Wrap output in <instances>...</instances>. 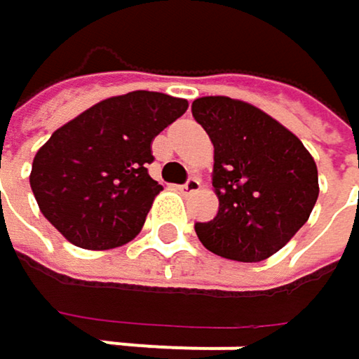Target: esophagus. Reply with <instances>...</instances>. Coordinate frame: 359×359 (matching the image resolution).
<instances>
[{
    "label": "esophagus",
    "mask_w": 359,
    "mask_h": 359,
    "mask_svg": "<svg viewBox=\"0 0 359 359\" xmlns=\"http://www.w3.org/2000/svg\"><path fill=\"white\" fill-rule=\"evenodd\" d=\"M201 189V180L197 179V177H191V179L187 180L184 184H180V191L184 193V195H191V193H197Z\"/></svg>",
    "instance_id": "esophagus-1"
}]
</instances>
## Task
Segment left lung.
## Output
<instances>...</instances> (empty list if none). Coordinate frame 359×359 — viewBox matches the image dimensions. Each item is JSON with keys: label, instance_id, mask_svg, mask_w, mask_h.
Instances as JSON below:
<instances>
[{"label": "left lung", "instance_id": "obj_1", "mask_svg": "<svg viewBox=\"0 0 359 359\" xmlns=\"http://www.w3.org/2000/svg\"><path fill=\"white\" fill-rule=\"evenodd\" d=\"M191 109L214 145L212 184L218 195V214L195 224L199 241L237 262L274 255L308 222L318 199L312 154L248 102L208 95Z\"/></svg>", "mask_w": 359, "mask_h": 359}]
</instances>
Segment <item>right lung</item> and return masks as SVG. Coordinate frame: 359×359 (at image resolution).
Returning <instances> with one entry per match:
<instances>
[{
    "mask_svg": "<svg viewBox=\"0 0 359 359\" xmlns=\"http://www.w3.org/2000/svg\"><path fill=\"white\" fill-rule=\"evenodd\" d=\"M187 108L180 97L133 91L60 126L33 160L31 189L41 214L83 250L133 241L162 191L147 172L151 143Z\"/></svg>",
    "mask_w": 359,
    "mask_h": 359,
    "instance_id": "obj_1",
    "label": "right lung"
}]
</instances>
